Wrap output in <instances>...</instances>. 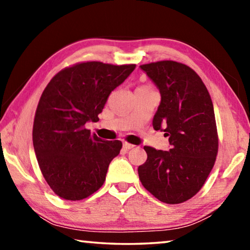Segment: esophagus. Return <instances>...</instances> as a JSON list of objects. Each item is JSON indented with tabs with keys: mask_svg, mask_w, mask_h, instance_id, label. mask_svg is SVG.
Listing matches in <instances>:
<instances>
[{
	"mask_svg": "<svg viewBox=\"0 0 250 250\" xmlns=\"http://www.w3.org/2000/svg\"><path fill=\"white\" fill-rule=\"evenodd\" d=\"M124 147L125 150H130V149H133L134 146L131 145V143H128V142H124Z\"/></svg>",
	"mask_w": 250,
	"mask_h": 250,
	"instance_id": "obj_1",
	"label": "esophagus"
}]
</instances>
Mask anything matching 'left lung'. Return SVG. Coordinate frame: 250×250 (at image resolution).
Instances as JSON below:
<instances>
[{
    "label": "left lung",
    "instance_id": "8db88e82",
    "mask_svg": "<svg viewBox=\"0 0 250 250\" xmlns=\"http://www.w3.org/2000/svg\"><path fill=\"white\" fill-rule=\"evenodd\" d=\"M161 94L154 130L168 137L171 149L145 146L147 159L139 167L142 185L159 201L180 204L204 185L218 152L213 103L200 76L173 61L141 65Z\"/></svg>",
    "mask_w": 250,
    "mask_h": 250
}]
</instances>
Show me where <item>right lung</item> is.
<instances>
[{
    "instance_id": "1",
    "label": "right lung",
    "mask_w": 250,
    "mask_h": 250,
    "mask_svg": "<svg viewBox=\"0 0 250 250\" xmlns=\"http://www.w3.org/2000/svg\"><path fill=\"white\" fill-rule=\"evenodd\" d=\"M135 65L78 62L57 73L41 96L33 125V145L44 179L67 201L83 200L103 186L122 142L105 141L84 128L97 122L113 89Z\"/></svg>"
}]
</instances>
